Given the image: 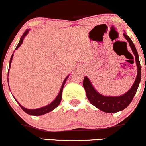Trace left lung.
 <instances>
[{
	"label": "left lung",
	"mask_w": 146,
	"mask_h": 146,
	"mask_svg": "<svg viewBox=\"0 0 146 146\" xmlns=\"http://www.w3.org/2000/svg\"><path fill=\"white\" fill-rule=\"evenodd\" d=\"M125 38L128 42L130 48L132 50L133 54L135 56V63H136L137 68V74L136 78L135 80L134 83L132 86L130 88L127 92L121 96H104L100 94L94 88L90 80L87 76L84 77L83 81V86L84 88L86 96L92 104L100 110L106 113H115L124 110L125 108L128 106L131 102L134 97L136 93L137 90L138 88L139 82L141 81V66L139 63V56L137 54V50L135 48V45L131 41L126 33H123Z\"/></svg>",
	"instance_id": "1"
}]
</instances>
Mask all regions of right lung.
<instances>
[{
  "instance_id": "1",
  "label": "right lung",
  "mask_w": 146,
  "mask_h": 146,
  "mask_svg": "<svg viewBox=\"0 0 146 146\" xmlns=\"http://www.w3.org/2000/svg\"><path fill=\"white\" fill-rule=\"evenodd\" d=\"M29 29H27V31H26L24 34L22 36L21 38V40H20L19 44H18L17 46L16 47L15 50H17L21 46L23 42V40L25 38L26 36L28 35V33H29ZM13 56H14V54H12V56L11 58V60H10V63H9V70L11 68V62H12V60H13ZM8 75H9V74H8ZM69 75L67 76V77L66 78L64 79V80L63 83H62V85L61 86V88H60V90L58 94L56 97V98L50 104H48L47 106H45L44 107H41V108H37V109H34V110H30V109H27L26 108L23 107V106H22L21 104H20L19 102H18L17 100L15 97H14V98L16 101H17V102L19 104L20 106L22 109H23V110L24 111H25L26 113H28V114L31 115H35V116H37V115H44V114H46V113L50 112V111H52L53 110H54L56 108L57 106H58V105L60 104V103L61 102V100H62V90H63V88L64 86V84L66 83V80L68 79V78ZM8 82H9V78H8Z\"/></svg>"
}]
</instances>
